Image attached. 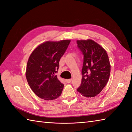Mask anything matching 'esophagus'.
I'll return each mask as SVG.
<instances>
[{
    "label": "esophagus",
    "mask_w": 132,
    "mask_h": 132,
    "mask_svg": "<svg viewBox=\"0 0 132 132\" xmlns=\"http://www.w3.org/2000/svg\"><path fill=\"white\" fill-rule=\"evenodd\" d=\"M71 81H72V79H66V80H65V81L67 82V83H71Z\"/></svg>",
    "instance_id": "34e87169"
}]
</instances>
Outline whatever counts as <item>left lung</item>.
<instances>
[{
	"label": "left lung",
	"instance_id": "obj_1",
	"mask_svg": "<svg viewBox=\"0 0 132 132\" xmlns=\"http://www.w3.org/2000/svg\"><path fill=\"white\" fill-rule=\"evenodd\" d=\"M76 43L83 56L81 83L77 91L86 97H94L101 93L109 80V57L105 49L93 40H78Z\"/></svg>",
	"mask_w": 132,
	"mask_h": 132
}]
</instances>
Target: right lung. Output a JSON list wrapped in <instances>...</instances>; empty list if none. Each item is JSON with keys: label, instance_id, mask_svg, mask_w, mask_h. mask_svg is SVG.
<instances>
[{"label": "right lung", "instance_id": "right-lung-1", "mask_svg": "<svg viewBox=\"0 0 132 132\" xmlns=\"http://www.w3.org/2000/svg\"><path fill=\"white\" fill-rule=\"evenodd\" d=\"M69 40L47 41L41 44L30 56L26 76L31 89L41 99L50 101L61 95L64 88L57 76L59 61L70 43Z\"/></svg>", "mask_w": 132, "mask_h": 132}]
</instances>
